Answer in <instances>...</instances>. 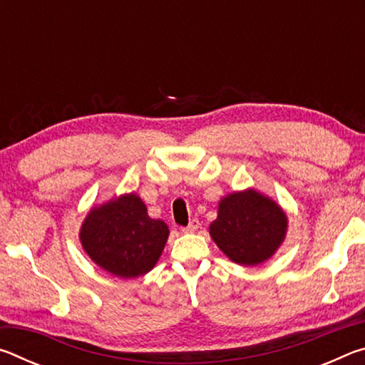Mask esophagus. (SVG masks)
Instances as JSON below:
<instances>
[{
	"label": "esophagus",
	"mask_w": 365,
	"mask_h": 365,
	"mask_svg": "<svg viewBox=\"0 0 365 365\" xmlns=\"http://www.w3.org/2000/svg\"><path fill=\"white\" fill-rule=\"evenodd\" d=\"M197 228H200V220L197 219H191L190 224L183 228L185 233H195Z\"/></svg>",
	"instance_id": "34e87169"
}]
</instances>
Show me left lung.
Masks as SVG:
<instances>
[{
    "instance_id": "1",
    "label": "left lung",
    "mask_w": 365,
    "mask_h": 365,
    "mask_svg": "<svg viewBox=\"0 0 365 365\" xmlns=\"http://www.w3.org/2000/svg\"><path fill=\"white\" fill-rule=\"evenodd\" d=\"M288 215L279 202L255 188L233 191L219 201L209 235L219 250L240 265H259L285 242Z\"/></svg>"
}]
</instances>
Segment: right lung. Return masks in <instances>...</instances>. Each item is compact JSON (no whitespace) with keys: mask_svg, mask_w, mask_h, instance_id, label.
I'll use <instances>...</instances> for the list:
<instances>
[{"mask_svg":"<svg viewBox=\"0 0 365 365\" xmlns=\"http://www.w3.org/2000/svg\"><path fill=\"white\" fill-rule=\"evenodd\" d=\"M169 233L165 222L148 215L137 193H125L91 207L78 238L91 261L108 274L137 279L156 265Z\"/></svg>","mask_w":365,"mask_h":365,"instance_id":"1","label":"right lung"}]
</instances>
